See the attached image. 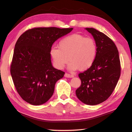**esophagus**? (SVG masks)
<instances>
[{
	"instance_id": "esophagus-1",
	"label": "esophagus",
	"mask_w": 132,
	"mask_h": 132,
	"mask_svg": "<svg viewBox=\"0 0 132 132\" xmlns=\"http://www.w3.org/2000/svg\"><path fill=\"white\" fill-rule=\"evenodd\" d=\"M64 76L66 77V78H73L75 76L73 75H70V74H68V73H65Z\"/></svg>"
}]
</instances>
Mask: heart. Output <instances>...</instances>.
Masks as SVG:
<instances>
[{
	"mask_svg": "<svg viewBox=\"0 0 132 132\" xmlns=\"http://www.w3.org/2000/svg\"><path fill=\"white\" fill-rule=\"evenodd\" d=\"M58 48L53 47L50 54L53 64L57 69H63L71 61L69 68L85 71L91 67L97 55V47L92 38L80 34H72L63 38L58 43Z\"/></svg>",
	"mask_w": 132,
	"mask_h": 132,
	"instance_id": "obj_1",
	"label": "heart"
}]
</instances>
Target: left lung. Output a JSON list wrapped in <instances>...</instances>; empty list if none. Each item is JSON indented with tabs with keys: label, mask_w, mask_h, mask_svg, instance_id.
Masks as SVG:
<instances>
[{
	"label": "left lung",
	"mask_w": 132,
	"mask_h": 132,
	"mask_svg": "<svg viewBox=\"0 0 132 132\" xmlns=\"http://www.w3.org/2000/svg\"><path fill=\"white\" fill-rule=\"evenodd\" d=\"M96 42L97 51L91 67L80 72L81 84L76 94L82 102L95 105L106 101L112 94L121 72L119 51L109 37L93 28H86Z\"/></svg>",
	"instance_id": "left-lung-1"
}]
</instances>
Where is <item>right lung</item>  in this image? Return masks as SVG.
<instances>
[{"mask_svg": "<svg viewBox=\"0 0 132 132\" xmlns=\"http://www.w3.org/2000/svg\"><path fill=\"white\" fill-rule=\"evenodd\" d=\"M72 28L38 27L27 30L16 41L10 65V74L20 96L31 105L46 102L64 71L53 67L50 51L59 38Z\"/></svg>", "mask_w": 132, "mask_h": 132, "instance_id": "right-lung-1", "label": "right lung"}]
</instances>
